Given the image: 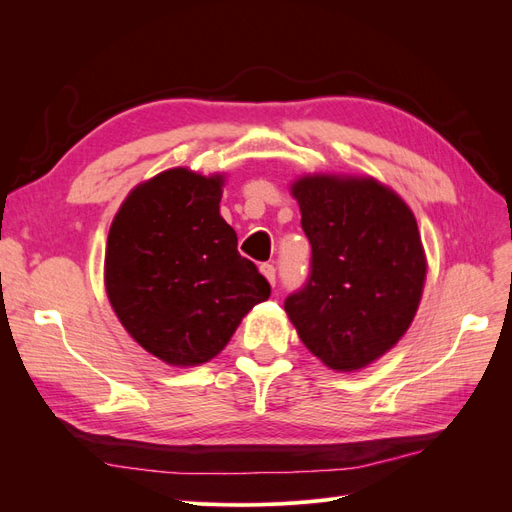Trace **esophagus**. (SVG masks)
<instances>
[{"label": "esophagus", "instance_id": "esophagus-1", "mask_svg": "<svg viewBox=\"0 0 512 512\" xmlns=\"http://www.w3.org/2000/svg\"><path fill=\"white\" fill-rule=\"evenodd\" d=\"M260 273L267 277V282L275 286V267L273 265H260Z\"/></svg>", "mask_w": 512, "mask_h": 512}]
</instances>
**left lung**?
<instances>
[{
	"instance_id": "obj_1",
	"label": "left lung",
	"mask_w": 512,
	"mask_h": 512,
	"mask_svg": "<svg viewBox=\"0 0 512 512\" xmlns=\"http://www.w3.org/2000/svg\"><path fill=\"white\" fill-rule=\"evenodd\" d=\"M290 194L312 243V275L286 314L329 369L361 371L397 346L421 305L427 256L414 213L369 175L307 173Z\"/></svg>"
}]
</instances>
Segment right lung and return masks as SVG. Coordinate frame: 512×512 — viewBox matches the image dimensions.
Wrapping results in <instances>:
<instances>
[{"mask_svg":"<svg viewBox=\"0 0 512 512\" xmlns=\"http://www.w3.org/2000/svg\"><path fill=\"white\" fill-rule=\"evenodd\" d=\"M226 173L175 166L130 190L106 239L104 288L121 327L170 367L218 356L271 286L220 215Z\"/></svg>","mask_w":512,"mask_h":512,"instance_id":"add662e5","label":"right lung"}]
</instances>
